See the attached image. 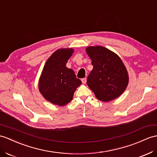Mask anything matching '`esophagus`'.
I'll list each match as a JSON object with an SVG mask.
<instances>
[{"mask_svg": "<svg viewBox=\"0 0 157 157\" xmlns=\"http://www.w3.org/2000/svg\"><path fill=\"white\" fill-rule=\"evenodd\" d=\"M81 81H82V82L83 84H85L86 82V78H83L81 79Z\"/></svg>", "mask_w": 157, "mask_h": 157, "instance_id": "obj_1", "label": "esophagus"}]
</instances>
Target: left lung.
<instances>
[{
	"instance_id": "left-lung-1",
	"label": "left lung",
	"mask_w": 157,
	"mask_h": 157,
	"mask_svg": "<svg viewBox=\"0 0 157 157\" xmlns=\"http://www.w3.org/2000/svg\"><path fill=\"white\" fill-rule=\"evenodd\" d=\"M86 51L93 66L87 85L100 101L108 102L119 97L128 83L127 69L119 56L101 46L89 47Z\"/></svg>"
}]
</instances>
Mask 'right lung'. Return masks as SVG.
I'll return each instance as SVG.
<instances>
[{
    "instance_id": "obj_1",
    "label": "right lung",
    "mask_w": 157,
    "mask_h": 157,
    "mask_svg": "<svg viewBox=\"0 0 157 157\" xmlns=\"http://www.w3.org/2000/svg\"><path fill=\"white\" fill-rule=\"evenodd\" d=\"M73 49L62 48L55 51L46 62L39 80L40 93L47 101L59 106L69 102L75 90L81 85L73 70L66 64Z\"/></svg>"
}]
</instances>
